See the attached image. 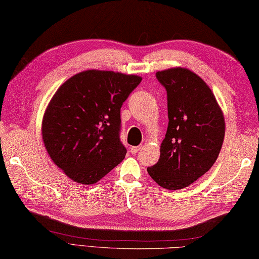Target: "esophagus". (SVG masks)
<instances>
[{"label":"esophagus","instance_id":"esophagus-1","mask_svg":"<svg viewBox=\"0 0 259 259\" xmlns=\"http://www.w3.org/2000/svg\"><path fill=\"white\" fill-rule=\"evenodd\" d=\"M141 149V146H137V147H131L130 148V152L133 153V155H136L137 152H138L139 150Z\"/></svg>","mask_w":259,"mask_h":259}]
</instances>
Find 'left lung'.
Wrapping results in <instances>:
<instances>
[{
    "label": "left lung",
    "mask_w": 259,
    "mask_h": 259,
    "mask_svg": "<svg viewBox=\"0 0 259 259\" xmlns=\"http://www.w3.org/2000/svg\"><path fill=\"white\" fill-rule=\"evenodd\" d=\"M166 88L168 129L160 158L148 174L162 188L179 190L205 175L217 160L225 138V119L210 88L186 68L156 73Z\"/></svg>",
    "instance_id": "1"
}]
</instances>
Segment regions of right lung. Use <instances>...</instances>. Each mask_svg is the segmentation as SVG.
<instances>
[{
  "instance_id": "add662e5",
  "label": "right lung",
  "mask_w": 259,
  "mask_h": 259,
  "mask_svg": "<svg viewBox=\"0 0 259 259\" xmlns=\"http://www.w3.org/2000/svg\"><path fill=\"white\" fill-rule=\"evenodd\" d=\"M141 80L135 74L87 70L54 93L42 119L43 144L74 183L96 184L123 160L120 109Z\"/></svg>"
}]
</instances>
